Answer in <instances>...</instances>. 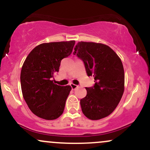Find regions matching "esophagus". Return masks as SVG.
I'll list each match as a JSON object with an SVG mask.
<instances>
[{
	"label": "esophagus",
	"mask_w": 150,
	"mask_h": 150,
	"mask_svg": "<svg viewBox=\"0 0 150 150\" xmlns=\"http://www.w3.org/2000/svg\"><path fill=\"white\" fill-rule=\"evenodd\" d=\"M70 86H71V87L72 88V89H75V88H76L77 87H78V86H77V85H76V84H74V83H70Z\"/></svg>",
	"instance_id": "esophagus-1"
}]
</instances>
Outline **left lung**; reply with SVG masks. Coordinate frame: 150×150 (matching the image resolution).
Instances as JSON below:
<instances>
[{
    "mask_svg": "<svg viewBox=\"0 0 150 150\" xmlns=\"http://www.w3.org/2000/svg\"><path fill=\"white\" fill-rule=\"evenodd\" d=\"M74 54L83 62L88 76L94 77V85L86 87V96L80 100L82 112L91 120L107 117L117 107L125 90L122 61L109 46L94 42H79Z\"/></svg>",
    "mask_w": 150,
    "mask_h": 150,
    "instance_id": "left-lung-1",
    "label": "left lung"
}]
</instances>
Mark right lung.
Returning <instances> with one entry per match:
<instances>
[{"label": "right lung", "mask_w": 150, "mask_h": 150, "mask_svg": "<svg viewBox=\"0 0 150 150\" xmlns=\"http://www.w3.org/2000/svg\"><path fill=\"white\" fill-rule=\"evenodd\" d=\"M75 41L41 43L32 50L21 72L23 96L32 112L40 118L53 120L64 112L71 87L53 82L61 62L71 54Z\"/></svg>", "instance_id": "1"}]
</instances>
